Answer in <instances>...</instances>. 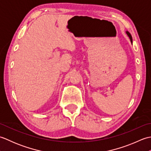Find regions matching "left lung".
<instances>
[{
    "mask_svg": "<svg viewBox=\"0 0 151 151\" xmlns=\"http://www.w3.org/2000/svg\"><path fill=\"white\" fill-rule=\"evenodd\" d=\"M126 33H127V36L129 37V38H130V41H131V43H132V36H131V34H130V32L129 31H126Z\"/></svg>",
    "mask_w": 151,
    "mask_h": 151,
    "instance_id": "obj_1",
    "label": "left lung"
}]
</instances>
